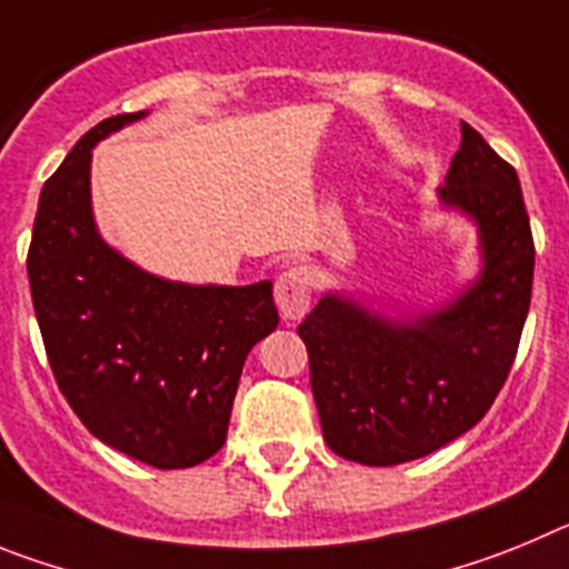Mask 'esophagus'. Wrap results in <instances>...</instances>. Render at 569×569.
<instances>
[{"label": "esophagus", "instance_id": "34e87169", "mask_svg": "<svg viewBox=\"0 0 569 569\" xmlns=\"http://www.w3.org/2000/svg\"><path fill=\"white\" fill-rule=\"evenodd\" d=\"M315 274L306 266H291L274 280V303L286 320H300L311 306Z\"/></svg>", "mask_w": 569, "mask_h": 569}]
</instances>
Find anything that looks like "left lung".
I'll return each instance as SVG.
<instances>
[{
    "label": "left lung",
    "instance_id": "obj_1",
    "mask_svg": "<svg viewBox=\"0 0 569 569\" xmlns=\"http://www.w3.org/2000/svg\"><path fill=\"white\" fill-rule=\"evenodd\" d=\"M437 192L479 229L482 269L468 289L411 320L329 291L297 326L322 439L371 468L428 457L470 431L508 380L530 309L536 249L519 176L465 121Z\"/></svg>",
    "mask_w": 569,
    "mask_h": 569
}]
</instances>
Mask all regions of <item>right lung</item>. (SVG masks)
I'll return each instance as SVG.
<instances>
[{
  "instance_id": "1",
  "label": "right lung",
  "mask_w": 569,
  "mask_h": 569,
  "mask_svg": "<svg viewBox=\"0 0 569 569\" xmlns=\"http://www.w3.org/2000/svg\"><path fill=\"white\" fill-rule=\"evenodd\" d=\"M144 116L96 124L48 178L28 278L53 377L87 431L138 462L178 470L223 448L247 355L280 317L269 280L176 283L101 240L90 203L93 147Z\"/></svg>"
}]
</instances>
